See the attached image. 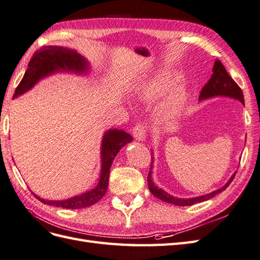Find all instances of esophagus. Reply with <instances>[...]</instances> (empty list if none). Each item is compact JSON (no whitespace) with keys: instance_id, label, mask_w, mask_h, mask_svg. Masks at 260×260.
Wrapping results in <instances>:
<instances>
[{"instance_id":"34e87169","label":"esophagus","mask_w":260,"mask_h":260,"mask_svg":"<svg viewBox=\"0 0 260 260\" xmlns=\"http://www.w3.org/2000/svg\"><path fill=\"white\" fill-rule=\"evenodd\" d=\"M146 126L144 124H136V126L133 128V135H134L136 140L143 142L146 138Z\"/></svg>"}]
</instances>
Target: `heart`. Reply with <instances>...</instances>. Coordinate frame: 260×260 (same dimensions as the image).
Instances as JSON below:
<instances>
[{
  "instance_id": "b5f03b06",
  "label": "heart",
  "mask_w": 260,
  "mask_h": 260,
  "mask_svg": "<svg viewBox=\"0 0 260 260\" xmlns=\"http://www.w3.org/2000/svg\"><path fill=\"white\" fill-rule=\"evenodd\" d=\"M172 84V76L168 73H163L152 78L149 83L140 88V97L144 100L150 101L157 99ZM187 98V91L185 87H179L169 95L166 101L157 111V118L161 123L170 122L181 113Z\"/></svg>"
}]
</instances>
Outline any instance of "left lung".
Here are the masks:
<instances>
[{"label":"left lung","instance_id":"1","mask_svg":"<svg viewBox=\"0 0 260 260\" xmlns=\"http://www.w3.org/2000/svg\"><path fill=\"white\" fill-rule=\"evenodd\" d=\"M214 97H228V98H232L235 100H239L242 105H244V95L242 89L239 87L235 81L231 78V76L229 75L225 68L223 66L219 60H216L212 69V75L210 79L208 80L204 88L200 91L199 95V101H203L206 99H211ZM153 151L151 152V165H150V170L149 173H148V186H149V190L151 191V194L153 196L157 197L158 199L162 200V202H166L169 204H173L175 206H191L198 203H203L206 202L216 195H218L219 192L223 191L231 182L233 181L234 176L236 172L233 173L224 186H222L221 188L213 190L209 194H206L203 196H198V197H191V198H179V197H174L172 195L168 194L166 190H163L162 188L158 187L157 185L154 184L152 181V168H153Z\"/></svg>","mask_w":260,"mask_h":260}]
</instances>
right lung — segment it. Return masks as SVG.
I'll use <instances>...</instances> for the list:
<instances>
[{"label":"right lung","mask_w":260,"mask_h":260,"mask_svg":"<svg viewBox=\"0 0 260 260\" xmlns=\"http://www.w3.org/2000/svg\"><path fill=\"white\" fill-rule=\"evenodd\" d=\"M90 66L84 56H81L75 50L63 47L48 46L37 51L28 64V69L15 90L13 99L25 93L44 77L50 76L54 73H75L84 75L89 73ZM133 137L122 129H109L105 133L101 143V173L97 186L87 190L83 194L74 196L64 200H46L32 194L41 203L61 207L65 209H80L87 208L98 203L106 195L109 184L110 168L116 154L122 148L131 143Z\"/></svg>","instance_id":"obj_1"}]
</instances>
